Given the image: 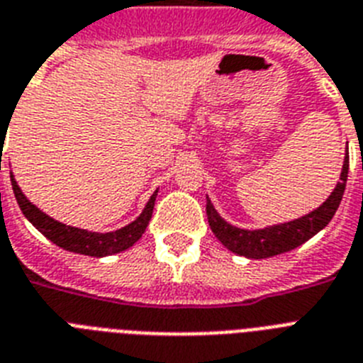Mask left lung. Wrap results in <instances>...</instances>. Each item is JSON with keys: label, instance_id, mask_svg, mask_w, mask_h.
<instances>
[{"label": "left lung", "instance_id": "8db88e82", "mask_svg": "<svg viewBox=\"0 0 363 363\" xmlns=\"http://www.w3.org/2000/svg\"><path fill=\"white\" fill-rule=\"evenodd\" d=\"M347 173H349V158L343 164L341 181L337 182L332 196L317 211L309 212V214L298 218V220H293V222L255 229V231L235 228V225L225 222L218 214L216 208L212 207L211 199L207 197L208 225H211L218 240L237 255H244V257L250 259H267L279 255V253L291 252V250L298 248L300 244H304L306 240H309L313 235H317L320 229L326 228L330 220L334 218L335 211L343 199Z\"/></svg>", "mask_w": 363, "mask_h": 363}]
</instances>
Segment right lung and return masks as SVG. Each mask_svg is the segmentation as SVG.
Instances as JSON below:
<instances>
[{"label": "right lung", "instance_id": "add662e5", "mask_svg": "<svg viewBox=\"0 0 363 363\" xmlns=\"http://www.w3.org/2000/svg\"><path fill=\"white\" fill-rule=\"evenodd\" d=\"M11 181H13L14 197H16V201H18L20 208H22L23 216L28 218L29 222L33 223L44 237L52 240L54 244H57L59 248L82 253V255H91V257H104V255L125 252V250L130 248L132 244L138 242L141 235L145 233L149 220L152 216V208H155L156 191L151 196L143 212L132 223L111 233H91L85 231V229L70 228V225H65V223L54 220V218L46 216L43 211H38L35 205L29 203V199L23 196L18 182L14 181L13 175H11Z\"/></svg>", "mask_w": 363, "mask_h": 363}]
</instances>
